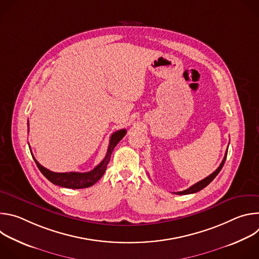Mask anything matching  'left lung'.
I'll return each mask as SVG.
<instances>
[{"instance_id": "obj_1", "label": "left lung", "mask_w": 259, "mask_h": 259, "mask_svg": "<svg viewBox=\"0 0 259 259\" xmlns=\"http://www.w3.org/2000/svg\"><path fill=\"white\" fill-rule=\"evenodd\" d=\"M227 156H228V150H227V152H226V155H225V158H224V160H223V162H221V164L219 165V167L212 173V174H210L209 176H207L206 178H204L203 180H201V181H199V182H197V183H195L194 186H192L191 188H189L188 190H186V191H182V192H178V193H174V194H176V195H190V194H194V193H197V192H199V191H201V190H203L204 188H206L208 184L217 176V174L220 172V170H221V168L224 167V164H225V162H226V159H227Z\"/></svg>"}]
</instances>
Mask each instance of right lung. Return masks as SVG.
<instances>
[{"mask_svg":"<svg viewBox=\"0 0 259 259\" xmlns=\"http://www.w3.org/2000/svg\"><path fill=\"white\" fill-rule=\"evenodd\" d=\"M28 125V124H27ZM127 131L126 129H121L110 136L109 144L107 153L105 155V158L100 162L99 165H97L93 170L89 172H65V173H57L48 170L47 168L43 167L38 161H36L33 157V160L38 166L39 170L42 172V174L55 186H59L66 189H84L89 188L96 183L104 174L106 166L110 160V156L115 149V146L119 143V141L126 135Z\"/></svg>","mask_w":259,"mask_h":259,"instance_id":"obj_1","label":"right lung"}]
</instances>
